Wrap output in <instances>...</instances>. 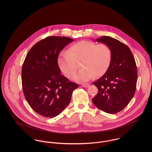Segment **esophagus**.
<instances>
[{
    "label": "esophagus",
    "instance_id": "obj_1",
    "mask_svg": "<svg viewBox=\"0 0 152 152\" xmlns=\"http://www.w3.org/2000/svg\"><path fill=\"white\" fill-rule=\"evenodd\" d=\"M89 83H85V84H82V86L83 87H85V88H87V87H89Z\"/></svg>",
    "mask_w": 152,
    "mask_h": 152
}]
</instances>
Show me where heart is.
Returning <instances> with one entry per match:
<instances>
[{
	"mask_svg": "<svg viewBox=\"0 0 152 152\" xmlns=\"http://www.w3.org/2000/svg\"><path fill=\"white\" fill-rule=\"evenodd\" d=\"M112 50L108 44L81 40L71 45L68 51H61L57 58L60 69L68 78H71L77 69L76 62L81 61L83 68L74 79L86 82L95 76L104 75L112 61Z\"/></svg>",
	"mask_w": 152,
	"mask_h": 152,
	"instance_id": "heart-1",
	"label": "heart"
}]
</instances>
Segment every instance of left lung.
Wrapping results in <instances>:
<instances>
[{
  "label": "left lung",
  "mask_w": 152,
  "mask_h": 152,
  "mask_svg": "<svg viewBox=\"0 0 152 152\" xmlns=\"http://www.w3.org/2000/svg\"><path fill=\"white\" fill-rule=\"evenodd\" d=\"M95 41L108 44L112 57L108 71L94 83L99 91L92 100L98 108L116 113L125 108L134 95L137 79L136 62L129 48L120 41L109 36Z\"/></svg>",
  "instance_id": "left-lung-1"
}]
</instances>
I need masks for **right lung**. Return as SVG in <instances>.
I'll return each instance as SVG.
<instances>
[{"label":"right lung","mask_w":152,"mask_h":152,"mask_svg":"<svg viewBox=\"0 0 152 152\" xmlns=\"http://www.w3.org/2000/svg\"><path fill=\"white\" fill-rule=\"evenodd\" d=\"M73 41L66 37H46L31 48L23 63L22 82L25 98L31 108L44 117L58 115L78 87L60 74L57 64L60 51Z\"/></svg>","instance_id":"right-lung-1"}]
</instances>
